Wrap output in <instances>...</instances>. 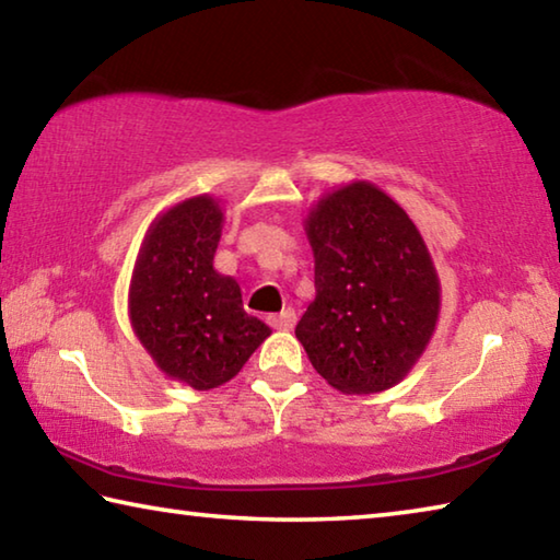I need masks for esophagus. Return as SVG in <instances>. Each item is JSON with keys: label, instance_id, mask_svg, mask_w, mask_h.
<instances>
[{"label": "esophagus", "instance_id": "34e87169", "mask_svg": "<svg viewBox=\"0 0 560 560\" xmlns=\"http://www.w3.org/2000/svg\"><path fill=\"white\" fill-rule=\"evenodd\" d=\"M269 326L277 328V330H291L296 326V311L293 308H283L281 314H269Z\"/></svg>", "mask_w": 560, "mask_h": 560}]
</instances>
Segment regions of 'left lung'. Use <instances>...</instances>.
I'll return each mask as SVG.
<instances>
[{
  "label": "left lung",
  "instance_id": "obj_1",
  "mask_svg": "<svg viewBox=\"0 0 560 560\" xmlns=\"http://www.w3.org/2000/svg\"><path fill=\"white\" fill-rule=\"evenodd\" d=\"M314 249L316 299L296 338L343 395L390 390L428 350L442 287L420 230L368 179L330 189L303 220Z\"/></svg>",
  "mask_w": 560,
  "mask_h": 560
}]
</instances>
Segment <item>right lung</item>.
Instances as JSON below:
<instances>
[{
    "label": "right lung",
    "instance_id": "obj_1",
    "mask_svg": "<svg viewBox=\"0 0 560 560\" xmlns=\"http://www.w3.org/2000/svg\"><path fill=\"white\" fill-rule=\"evenodd\" d=\"M222 226L214 195L170 205L150 222L128 287L132 334L160 373L192 390L230 383L271 336L244 311L236 279L214 269Z\"/></svg>",
    "mask_w": 560,
    "mask_h": 560
}]
</instances>
